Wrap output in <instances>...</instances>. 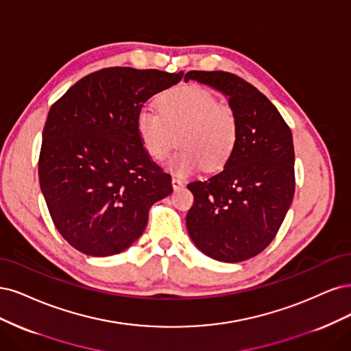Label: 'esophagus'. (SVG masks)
<instances>
[{"label":"esophagus","mask_w":351,"mask_h":351,"mask_svg":"<svg viewBox=\"0 0 351 351\" xmlns=\"http://www.w3.org/2000/svg\"><path fill=\"white\" fill-rule=\"evenodd\" d=\"M172 186H173V189L182 188L184 186V180L179 179V178H172Z\"/></svg>","instance_id":"34e87169"}]
</instances>
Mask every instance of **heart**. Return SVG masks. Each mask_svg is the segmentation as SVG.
I'll return each mask as SVG.
<instances>
[{
    "mask_svg": "<svg viewBox=\"0 0 351 351\" xmlns=\"http://www.w3.org/2000/svg\"><path fill=\"white\" fill-rule=\"evenodd\" d=\"M137 131L144 150L165 160L178 143L182 147L167 163L169 171L188 176L206 165L210 171L228 163L234 152L237 118L216 95L197 86L167 90L159 110L144 106L137 114Z\"/></svg>",
    "mask_w": 351,
    "mask_h": 351,
    "instance_id": "heart-1",
    "label": "heart"
}]
</instances>
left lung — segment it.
I'll list each match as a JSON object with an SVG mask.
<instances>
[{
  "mask_svg": "<svg viewBox=\"0 0 351 351\" xmlns=\"http://www.w3.org/2000/svg\"><path fill=\"white\" fill-rule=\"evenodd\" d=\"M229 97L237 141L223 171L188 184L194 204L186 229L201 252L221 263L250 259L274 239L295 195L291 131L277 108L243 78L226 71H189Z\"/></svg>",
  "mask_w": 351,
  "mask_h": 351,
  "instance_id": "8db88e82",
  "label": "left lung"
}]
</instances>
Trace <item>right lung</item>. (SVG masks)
Here are the masks:
<instances>
[{"label": "right lung", "mask_w": 351, "mask_h": 351, "mask_svg": "<svg viewBox=\"0 0 351 351\" xmlns=\"http://www.w3.org/2000/svg\"><path fill=\"white\" fill-rule=\"evenodd\" d=\"M184 73L109 66L83 77L51 106L39 184L56 230L90 256L115 255L143 234L149 210L173 191L144 150L137 114Z\"/></svg>", "instance_id": "obj_1"}]
</instances>
